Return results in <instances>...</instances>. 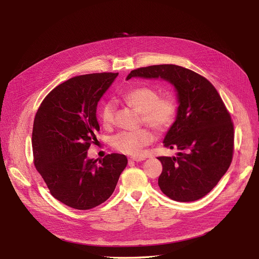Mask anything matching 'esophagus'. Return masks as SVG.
Masks as SVG:
<instances>
[{"label": "esophagus", "mask_w": 259, "mask_h": 259, "mask_svg": "<svg viewBox=\"0 0 259 259\" xmlns=\"http://www.w3.org/2000/svg\"><path fill=\"white\" fill-rule=\"evenodd\" d=\"M144 160H145V156H132L130 159V161H133V162H142Z\"/></svg>", "instance_id": "esophagus-1"}]
</instances>
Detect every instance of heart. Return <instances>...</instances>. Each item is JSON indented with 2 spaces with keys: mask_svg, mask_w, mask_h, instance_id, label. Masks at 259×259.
Wrapping results in <instances>:
<instances>
[{
  "mask_svg": "<svg viewBox=\"0 0 259 259\" xmlns=\"http://www.w3.org/2000/svg\"><path fill=\"white\" fill-rule=\"evenodd\" d=\"M125 103L142 113V117L146 124L158 132L166 131L173 124L177 105L170 96L160 97L159 92L140 86L127 91L123 96ZM114 105L112 101L101 106L99 110V119L104 125H110L113 121ZM153 134L147 128H140L133 132H121L112 138V146L117 151L126 154L137 155L142 152L143 148L151 144Z\"/></svg>",
  "mask_w": 259,
  "mask_h": 259,
  "instance_id": "heart-1",
  "label": "heart"
}]
</instances>
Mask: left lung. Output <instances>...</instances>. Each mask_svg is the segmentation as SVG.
<instances>
[{
    "label": "left lung",
    "instance_id": "obj_1",
    "mask_svg": "<svg viewBox=\"0 0 259 259\" xmlns=\"http://www.w3.org/2000/svg\"><path fill=\"white\" fill-rule=\"evenodd\" d=\"M162 79L174 86L178 108L163 144L176 156L158 158L163 166L159 187L178 202L197 201L217 185L229 168L233 125L216 89L205 77L176 65L139 68L127 75Z\"/></svg>",
    "mask_w": 259,
    "mask_h": 259
}]
</instances>
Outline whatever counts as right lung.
<instances>
[{"label":"right lung","instance_id":"right-lung-1","mask_svg":"<svg viewBox=\"0 0 259 259\" xmlns=\"http://www.w3.org/2000/svg\"><path fill=\"white\" fill-rule=\"evenodd\" d=\"M119 73L79 75L55 88L34 117V165L55 199L75 209H90L111 197L127 165L124 154L90 159L99 131L100 98Z\"/></svg>","mask_w":259,"mask_h":259}]
</instances>
